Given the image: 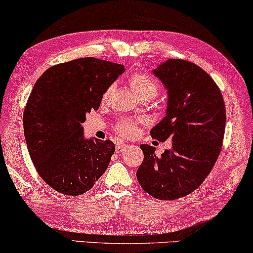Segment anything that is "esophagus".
<instances>
[{
	"label": "esophagus",
	"instance_id": "1",
	"mask_svg": "<svg viewBox=\"0 0 253 253\" xmlns=\"http://www.w3.org/2000/svg\"><path fill=\"white\" fill-rule=\"evenodd\" d=\"M127 146L128 145H126V144L124 143H118L117 145H116V152H117V153H123V152L127 148Z\"/></svg>",
	"mask_w": 253,
	"mask_h": 253
}]
</instances>
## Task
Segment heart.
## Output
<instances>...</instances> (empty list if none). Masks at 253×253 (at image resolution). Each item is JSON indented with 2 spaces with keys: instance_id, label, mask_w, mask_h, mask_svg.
<instances>
[{
  "instance_id": "heart-1",
  "label": "heart",
  "mask_w": 253,
  "mask_h": 253,
  "mask_svg": "<svg viewBox=\"0 0 253 253\" xmlns=\"http://www.w3.org/2000/svg\"><path fill=\"white\" fill-rule=\"evenodd\" d=\"M129 83L131 89H133L134 93L138 99L142 98H150L151 100L154 99L159 93V84L155 81L153 76L150 74L142 73V72H137L134 73L129 78ZM112 91V85H110L105 91L102 95V100L106 101L109 97V94ZM141 122L139 120H128L123 119L116 124L115 130L117 131L119 135L125 136V137H133V136L137 135L139 127H141Z\"/></svg>"
}]
</instances>
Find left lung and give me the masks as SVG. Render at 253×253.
Segmentation results:
<instances>
[{"mask_svg":"<svg viewBox=\"0 0 253 253\" xmlns=\"http://www.w3.org/2000/svg\"><path fill=\"white\" fill-rule=\"evenodd\" d=\"M168 90L167 115L151 130L160 142L172 141L161 156L142 144L144 160L136 177L152 197L173 200L197 189L222 148L226 110L217 84L202 67L168 59L153 70Z\"/></svg>","mask_w":253,"mask_h":253,"instance_id":"8db88e82","label":"left lung"}]
</instances>
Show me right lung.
Masks as SVG:
<instances>
[{
    "instance_id": "add662e5",
    "label": "right lung",
    "mask_w": 253,
    "mask_h": 253,
    "mask_svg": "<svg viewBox=\"0 0 253 253\" xmlns=\"http://www.w3.org/2000/svg\"><path fill=\"white\" fill-rule=\"evenodd\" d=\"M124 71L120 64L78 58L49 67L35 83L23 111V131L36 170L54 190L82 195L105 173L115 144L84 138L82 124Z\"/></svg>"
}]
</instances>
